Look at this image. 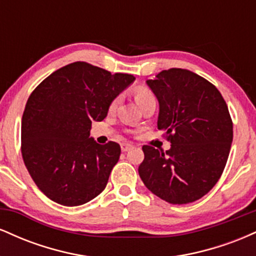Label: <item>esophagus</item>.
<instances>
[{
  "label": "esophagus",
  "instance_id": "34e87169",
  "mask_svg": "<svg viewBox=\"0 0 256 256\" xmlns=\"http://www.w3.org/2000/svg\"><path fill=\"white\" fill-rule=\"evenodd\" d=\"M134 148V146L130 144V143H122V152H128Z\"/></svg>",
  "mask_w": 256,
  "mask_h": 256
}]
</instances>
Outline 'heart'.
I'll list each match as a JSON object with an SVG mask.
<instances>
[{
  "label": "heart",
  "mask_w": 256,
  "mask_h": 256,
  "mask_svg": "<svg viewBox=\"0 0 256 256\" xmlns=\"http://www.w3.org/2000/svg\"><path fill=\"white\" fill-rule=\"evenodd\" d=\"M152 98H154V96H152V94L148 89H146V88H138L136 91V96H134V100H136L137 104H140V102L146 101V100ZM113 106L114 104H112V107H113Z\"/></svg>",
  "instance_id": "obj_1"
}]
</instances>
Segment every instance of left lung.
Returning a JSON list of instances; mask_svg holds the SVG:
<instances>
[{
    "mask_svg": "<svg viewBox=\"0 0 256 256\" xmlns=\"http://www.w3.org/2000/svg\"><path fill=\"white\" fill-rule=\"evenodd\" d=\"M158 101V128L171 148L162 152L143 146L138 167L142 182L172 204L201 198L224 171L232 137V120L222 94L212 83L188 70L161 71L148 79Z\"/></svg>",
    "mask_w": 256,
    "mask_h": 256,
    "instance_id": "obj_1",
    "label": "left lung"
}]
</instances>
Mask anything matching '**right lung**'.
<instances>
[{
    "instance_id": "obj_1",
    "label": "right lung",
    "mask_w": 256,
    "mask_h": 256,
    "mask_svg": "<svg viewBox=\"0 0 256 256\" xmlns=\"http://www.w3.org/2000/svg\"><path fill=\"white\" fill-rule=\"evenodd\" d=\"M134 80L132 74H112L78 61L32 91L22 119V154L46 198L73 207L104 192L122 150L118 143L98 144L90 137L91 122H102Z\"/></svg>"
}]
</instances>
